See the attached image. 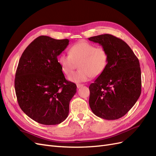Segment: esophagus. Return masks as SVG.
<instances>
[{
    "mask_svg": "<svg viewBox=\"0 0 156 156\" xmlns=\"http://www.w3.org/2000/svg\"><path fill=\"white\" fill-rule=\"evenodd\" d=\"M83 84H77V87L78 88H81V87H83Z\"/></svg>",
    "mask_w": 156,
    "mask_h": 156,
    "instance_id": "1",
    "label": "esophagus"
}]
</instances>
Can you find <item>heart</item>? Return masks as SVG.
<instances>
[{
  "label": "heart",
  "mask_w": 156,
  "mask_h": 156,
  "mask_svg": "<svg viewBox=\"0 0 156 156\" xmlns=\"http://www.w3.org/2000/svg\"><path fill=\"white\" fill-rule=\"evenodd\" d=\"M69 54L60 55L58 62L62 72L66 75L72 73L79 64V70L68 77L70 81L75 83L85 82L90 77H99L105 70L108 62L105 48L86 41H79L72 45Z\"/></svg>",
  "instance_id": "obj_1"
}]
</instances>
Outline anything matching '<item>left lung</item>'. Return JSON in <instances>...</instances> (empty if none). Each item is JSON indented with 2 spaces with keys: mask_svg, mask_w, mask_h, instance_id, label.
<instances>
[{
  "mask_svg": "<svg viewBox=\"0 0 156 156\" xmlns=\"http://www.w3.org/2000/svg\"><path fill=\"white\" fill-rule=\"evenodd\" d=\"M106 49L107 66L89 87V105L94 115L105 120L124 116L141 93L139 61L125 41L108 34L89 37Z\"/></svg>",
  "mask_w": 156,
  "mask_h": 156,
  "instance_id": "1",
  "label": "left lung"
}]
</instances>
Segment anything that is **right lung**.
I'll list each match as a JSON object with an SVG mask.
<instances>
[{
	"label": "right lung",
	"instance_id": "obj_1",
	"mask_svg": "<svg viewBox=\"0 0 156 156\" xmlns=\"http://www.w3.org/2000/svg\"><path fill=\"white\" fill-rule=\"evenodd\" d=\"M69 41L40 36L28 45L19 61L14 82L17 102L40 124H58L68 116L77 86L66 79L57 56Z\"/></svg>",
	"mask_w": 156,
	"mask_h": 156
}]
</instances>
